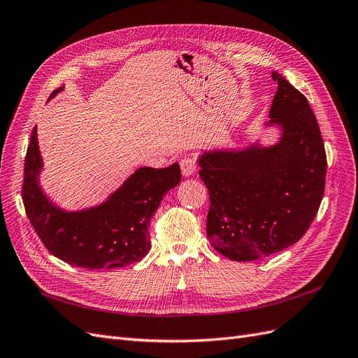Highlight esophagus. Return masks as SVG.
Returning a JSON list of instances; mask_svg holds the SVG:
<instances>
[{"instance_id":"obj_1","label":"esophagus","mask_w":358,"mask_h":358,"mask_svg":"<svg viewBox=\"0 0 358 358\" xmlns=\"http://www.w3.org/2000/svg\"><path fill=\"white\" fill-rule=\"evenodd\" d=\"M180 170H182V175L188 178V176H192L194 173H196L197 170V162L194 158H183L180 159Z\"/></svg>"}]
</instances>
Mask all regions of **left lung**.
<instances>
[{"mask_svg":"<svg viewBox=\"0 0 358 358\" xmlns=\"http://www.w3.org/2000/svg\"><path fill=\"white\" fill-rule=\"evenodd\" d=\"M278 91L263 129L272 145L215 148L199 155L209 189V243L233 262H252L299 242L320 209L327 158L306 96L273 71Z\"/></svg>","mask_w":358,"mask_h":358,"instance_id":"obj_1","label":"left lung"}]
</instances>
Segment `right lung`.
Listing matches in <instances>:
<instances>
[{
    "mask_svg": "<svg viewBox=\"0 0 358 358\" xmlns=\"http://www.w3.org/2000/svg\"><path fill=\"white\" fill-rule=\"evenodd\" d=\"M64 86L50 95L57 96ZM43 158L37 127L25 158L24 204L31 225L50 254L83 268H116L142 259L150 249L149 225L162 197L179 185L178 162L166 169L138 167L107 199L78 210L53 203L40 183Z\"/></svg>",
    "mask_w": 358,
    "mask_h": 358,
    "instance_id": "1",
    "label": "right lung"
}]
</instances>
